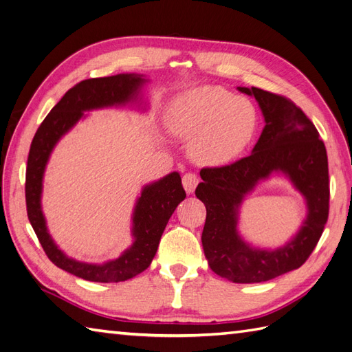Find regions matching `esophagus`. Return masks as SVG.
Segmentation results:
<instances>
[{
    "label": "esophagus",
    "mask_w": 352,
    "mask_h": 352,
    "mask_svg": "<svg viewBox=\"0 0 352 352\" xmlns=\"http://www.w3.org/2000/svg\"><path fill=\"white\" fill-rule=\"evenodd\" d=\"M199 182H200V179L195 173H185L182 177V184H184V188L188 194L194 192L195 186L199 185Z\"/></svg>",
    "instance_id": "obj_1"
}]
</instances>
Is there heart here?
<instances>
[{
    "mask_svg": "<svg viewBox=\"0 0 352 352\" xmlns=\"http://www.w3.org/2000/svg\"><path fill=\"white\" fill-rule=\"evenodd\" d=\"M260 116L254 102L221 87L182 94L171 106L170 125L191 139V157L203 166H226L251 146Z\"/></svg>",
    "mask_w": 352,
    "mask_h": 352,
    "instance_id": "b5f03b06",
    "label": "heart"
}]
</instances>
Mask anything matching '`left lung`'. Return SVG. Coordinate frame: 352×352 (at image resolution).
Listing matches in <instances>:
<instances>
[{
  "label": "left lung",
  "mask_w": 352,
  "mask_h": 352,
  "mask_svg": "<svg viewBox=\"0 0 352 352\" xmlns=\"http://www.w3.org/2000/svg\"><path fill=\"white\" fill-rule=\"evenodd\" d=\"M237 89L258 101L263 133L250 157L201 168L195 195L206 206L201 243L210 269L236 284H255L298 269L315 250L329 218V162L320 133L293 101L254 87ZM273 170L287 174L304 194L308 217L287 245L256 250L238 236L236 210L244 195Z\"/></svg>",
  "instance_id": "left-lung-1"
}]
</instances>
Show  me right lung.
<instances>
[{
  "label": "right lung",
  "instance_id": "add662e5",
  "mask_svg": "<svg viewBox=\"0 0 352 352\" xmlns=\"http://www.w3.org/2000/svg\"><path fill=\"white\" fill-rule=\"evenodd\" d=\"M144 82L146 79L140 74H116L79 82L49 111L31 143L25 177L28 219L47 258L59 269L85 280L121 282L146 270L157 254L160 239L171 213L186 197L177 171L144 186L133 213L134 243L119 258L104 264H88L68 258L47 233L40 204L41 182L56 142L79 121L85 110L119 106L135 100Z\"/></svg>",
  "mask_w": 352,
  "mask_h": 352
}]
</instances>
